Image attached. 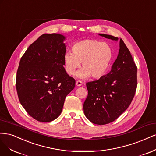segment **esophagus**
Instances as JSON below:
<instances>
[{"mask_svg":"<svg viewBox=\"0 0 156 156\" xmlns=\"http://www.w3.org/2000/svg\"><path fill=\"white\" fill-rule=\"evenodd\" d=\"M82 84H83V82L82 81H80V80H78V81L76 82V85L77 86H81Z\"/></svg>","mask_w":156,"mask_h":156,"instance_id":"1","label":"esophagus"}]
</instances>
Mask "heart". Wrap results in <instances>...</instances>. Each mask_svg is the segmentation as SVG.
Segmentation results:
<instances>
[{"label": "heart", "mask_w": 156, "mask_h": 156, "mask_svg": "<svg viewBox=\"0 0 156 156\" xmlns=\"http://www.w3.org/2000/svg\"><path fill=\"white\" fill-rule=\"evenodd\" d=\"M72 52L64 56V65L69 75H74L82 63L83 69L76 74L80 78H87L91 75L100 78L106 73L111 63L113 52L109 45L96 39H84L72 46Z\"/></svg>", "instance_id": "obj_1"}]
</instances>
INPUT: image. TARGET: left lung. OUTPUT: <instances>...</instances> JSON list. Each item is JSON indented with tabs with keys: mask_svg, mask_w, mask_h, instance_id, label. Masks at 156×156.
<instances>
[{
	"mask_svg": "<svg viewBox=\"0 0 156 156\" xmlns=\"http://www.w3.org/2000/svg\"><path fill=\"white\" fill-rule=\"evenodd\" d=\"M100 36L115 41L110 35ZM118 56L108 74L86 83L87 97L83 103L84 114L95 124L104 125L116 120L127 109L136 91L137 68L122 39Z\"/></svg>",
	"mask_w": 156,
	"mask_h": 156,
	"instance_id": "left-lung-1",
	"label": "left lung"
}]
</instances>
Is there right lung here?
<instances>
[{
  "mask_svg": "<svg viewBox=\"0 0 156 156\" xmlns=\"http://www.w3.org/2000/svg\"><path fill=\"white\" fill-rule=\"evenodd\" d=\"M65 36L44 34L30 45L19 62L16 89L19 101L34 119L48 122L61 114L75 80L63 67Z\"/></svg>",
  "mask_w": 156,
  "mask_h": 156,
  "instance_id": "right-lung-1",
  "label": "right lung"
}]
</instances>
